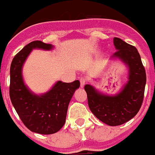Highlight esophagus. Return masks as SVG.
Listing matches in <instances>:
<instances>
[{"label": "esophagus", "instance_id": "34e87169", "mask_svg": "<svg viewBox=\"0 0 155 155\" xmlns=\"http://www.w3.org/2000/svg\"><path fill=\"white\" fill-rule=\"evenodd\" d=\"M86 82H87V79L85 78H84V77H82V78H80V83H81V87H83L84 85H85Z\"/></svg>", "mask_w": 155, "mask_h": 155}]
</instances>
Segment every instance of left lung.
Returning a JSON list of instances; mask_svg holds the SVG:
<instances>
[{"instance_id":"obj_1","label":"left lung","mask_w":155,"mask_h":155,"mask_svg":"<svg viewBox=\"0 0 155 155\" xmlns=\"http://www.w3.org/2000/svg\"><path fill=\"white\" fill-rule=\"evenodd\" d=\"M118 57L129 67V81L121 92L114 96L100 94L90 84L84 85L91 113L104 124L119 126L137 114L141 107L146 84V72L136 47L120 38L113 39Z\"/></svg>"}]
</instances>
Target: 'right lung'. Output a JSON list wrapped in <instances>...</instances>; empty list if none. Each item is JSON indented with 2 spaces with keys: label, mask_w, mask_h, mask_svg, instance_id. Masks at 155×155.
<instances>
[{
  "label": "right lung",
  "mask_w": 155,
  "mask_h": 155,
  "mask_svg": "<svg viewBox=\"0 0 155 155\" xmlns=\"http://www.w3.org/2000/svg\"><path fill=\"white\" fill-rule=\"evenodd\" d=\"M51 50L53 46L42 41H32L15 56L10 68L9 94L19 118L31 132L55 134L66 122L68 105L80 81L57 82L50 91L42 95L34 94L25 85L21 68L32 49Z\"/></svg>",
  "instance_id": "1"
}]
</instances>
